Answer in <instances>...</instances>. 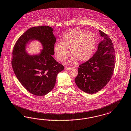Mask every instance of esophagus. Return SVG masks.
Returning <instances> with one entry per match:
<instances>
[{"instance_id": "esophagus-1", "label": "esophagus", "mask_w": 131, "mask_h": 131, "mask_svg": "<svg viewBox=\"0 0 131 131\" xmlns=\"http://www.w3.org/2000/svg\"><path fill=\"white\" fill-rule=\"evenodd\" d=\"M72 69L71 67H66L65 68V70H71Z\"/></svg>"}]
</instances>
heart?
I'll return each instance as SVG.
<instances>
[{"label":"heart","instance_id":"obj_1","mask_svg":"<svg viewBox=\"0 0 131 131\" xmlns=\"http://www.w3.org/2000/svg\"><path fill=\"white\" fill-rule=\"evenodd\" d=\"M95 45L96 40L92 34L74 29L63 37L62 42L55 44L54 51L58 60L63 61L69 56L71 51L73 57L67 62L71 64L77 59L79 61L88 60L94 52Z\"/></svg>","mask_w":131,"mask_h":131}]
</instances>
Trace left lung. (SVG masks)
<instances>
[{
  "instance_id": "8db88e82",
  "label": "left lung",
  "mask_w": 131,
  "mask_h": 131,
  "mask_svg": "<svg viewBox=\"0 0 131 131\" xmlns=\"http://www.w3.org/2000/svg\"><path fill=\"white\" fill-rule=\"evenodd\" d=\"M103 38L99 43L94 56L79 66L74 81L79 89L93 94L103 89L109 82L115 66V49L112 41L104 32L99 30Z\"/></svg>"
}]
</instances>
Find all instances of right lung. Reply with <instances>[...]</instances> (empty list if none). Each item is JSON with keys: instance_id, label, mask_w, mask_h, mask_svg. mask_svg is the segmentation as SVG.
<instances>
[{"instance_id": "obj_1", "label": "right lung", "mask_w": 131, "mask_h": 131, "mask_svg": "<svg viewBox=\"0 0 131 131\" xmlns=\"http://www.w3.org/2000/svg\"><path fill=\"white\" fill-rule=\"evenodd\" d=\"M33 40L41 43L42 51L30 55L26 48ZM56 41L51 27H34L21 36L14 46L12 61L14 73L22 85L32 94L42 96L51 92L58 73L64 70L63 65L52 57Z\"/></svg>"}]
</instances>
